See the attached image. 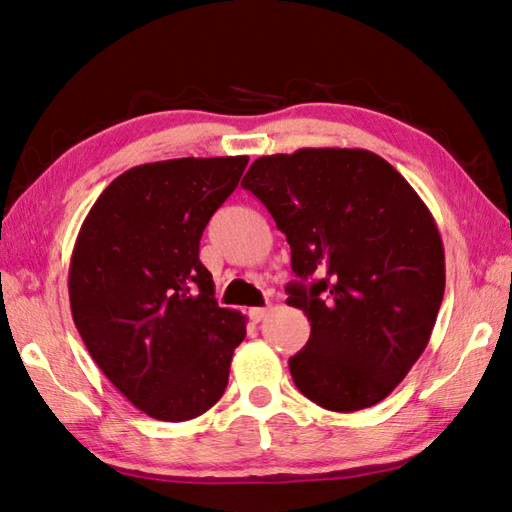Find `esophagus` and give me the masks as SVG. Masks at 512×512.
Returning <instances> with one entry per match:
<instances>
[{"label": "esophagus", "instance_id": "esophagus-1", "mask_svg": "<svg viewBox=\"0 0 512 512\" xmlns=\"http://www.w3.org/2000/svg\"><path fill=\"white\" fill-rule=\"evenodd\" d=\"M267 316H269V309H267V307H256V309H249V318H252L254 322L265 320Z\"/></svg>", "mask_w": 512, "mask_h": 512}]
</instances>
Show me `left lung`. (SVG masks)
Segmentation results:
<instances>
[{
	"label": "left lung",
	"instance_id": "8db88e82",
	"mask_svg": "<svg viewBox=\"0 0 512 512\" xmlns=\"http://www.w3.org/2000/svg\"><path fill=\"white\" fill-rule=\"evenodd\" d=\"M241 185L287 236L300 278L287 285V305L311 325L289 358L298 391L338 413L382 402L422 356L444 298L429 207L391 163L360 148L260 156Z\"/></svg>",
	"mask_w": 512,
	"mask_h": 512
}]
</instances>
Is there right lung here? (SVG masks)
<instances>
[{
	"instance_id": "obj_1",
	"label": "right lung",
	"mask_w": 512,
	"mask_h": 512,
	"mask_svg": "<svg viewBox=\"0 0 512 512\" xmlns=\"http://www.w3.org/2000/svg\"><path fill=\"white\" fill-rule=\"evenodd\" d=\"M247 161L137 165L101 192L79 229L68 271L72 320L103 375L154 420L210 411L245 338L247 318L218 307L198 243Z\"/></svg>"
}]
</instances>
